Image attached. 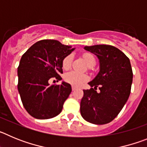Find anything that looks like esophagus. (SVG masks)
<instances>
[{
	"instance_id": "esophagus-1",
	"label": "esophagus",
	"mask_w": 147,
	"mask_h": 147,
	"mask_svg": "<svg viewBox=\"0 0 147 147\" xmlns=\"http://www.w3.org/2000/svg\"><path fill=\"white\" fill-rule=\"evenodd\" d=\"M75 90H76V88H75L74 86H72V90H73V91H74Z\"/></svg>"
}]
</instances>
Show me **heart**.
Masks as SVG:
<instances>
[{
	"label": "heart",
	"instance_id": "heart-1",
	"mask_svg": "<svg viewBox=\"0 0 147 147\" xmlns=\"http://www.w3.org/2000/svg\"><path fill=\"white\" fill-rule=\"evenodd\" d=\"M83 58L89 66L94 65L96 63V59L91 53H85L83 54ZM73 61V56L71 54L66 56L62 60V67L63 69L67 70L71 67ZM88 80V76L85 74L77 72V71H70L65 75V80L67 82L75 87H79Z\"/></svg>",
	"mask_w": 147,
	"mask_h": 147
}]
</instances>
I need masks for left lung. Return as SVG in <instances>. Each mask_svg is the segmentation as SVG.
I'll return each instance as SVG.
<instances>
[{
    "label": "left lung",
    "mask_w": 147,
    "mask_h": 147,
    "mask_svg": "<svg viewBox=\"0 0 147 147\" xmlns=\"http://www.w3.org/2000/svg\"><path fill=\"white\" fill-rule=\"evenodd\" d=\"M94 53L100 62V71L83 90L80 113L87 121L105 124L115 119L129 98L132 82V70L129 58L117 48L110 45L85 46ZM100 91L97 93V88Z\"/></svg>",
    "instance_id": "1"
}]
</instances>
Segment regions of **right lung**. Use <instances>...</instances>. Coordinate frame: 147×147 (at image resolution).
I'll use <instances>...</instances> for the list:
<instances>
[{
    "label": "right lung",
    "mask_w": 147,
    "mask_h": 147,
    "mask_svg": "<svg viewBox=\"0 0 147 147\" xmlns=\"http://www.w3.org/2000/svg\"><path fill=\"white\" fill-rule=\"evenodd\" d=\"M74 50L57 40H42L32 45L22 56L18 67V89L23 107L32 117L49 119L59 115L71 93V86L49 85L55 77L62 80V60Z\"/></svg>",
    "instance_id": "add662e5"
}]
</instances>
